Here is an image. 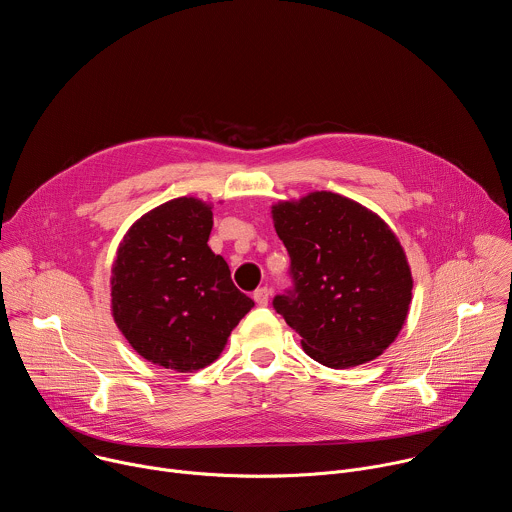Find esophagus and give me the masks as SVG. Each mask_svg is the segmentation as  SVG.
I'll use <instances>...</instances> for the list:
<instances>
[{"instance_id":"1","label":"esophagus","mask_w":512,"mask_h":512,"mask_svg":"<svg viewBox=\"0 0 512 512\" xmlns=\"http://www.w3.org/2000/svg\"><path fill=\"white\" fill-rule=\"evenodd\" d=\"M269 296H271V289L269 287H259V289H255L253 300H255L257 306H267L269 304Z\"/></svg>"}]
</instances>
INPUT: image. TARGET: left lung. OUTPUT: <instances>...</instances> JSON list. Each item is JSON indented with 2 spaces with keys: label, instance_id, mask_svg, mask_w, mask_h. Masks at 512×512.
Instances as JSON below:
<instances>
[{
  "label": "left lung",
  "instance_id": "obj_1",
  "mask_svg": "<svg viewBox=\"0 0 512 512\" xmlns=\"http://www.w3.org/2000/svg\"><path fill=\"white\" fill-rule=\"evenodd\" d=\"M294 287L273 308L330 369L369 362L401 332L413 277L405 251L379 214L334 194L312 192L271 206Z\"/></svg>",
  "mask_w": 512,
  "mask_h": 512
}]
</instances>
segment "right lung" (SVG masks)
<instances>
[{
    "mask_svg": "<svg viewBox=\"0 0 512 512\" xmlns=\"http://www.w3.org/2000/svg\"><path fill=\"white\" fill-rule=\"evenodd\" d=\"M210 204L174 198L145 212L119 243L111 312L133 350L158 367L192 373L221 356L255 306L208 247Z\"/></svg>",
    "mask_w": 512,
    "mask_h": 512,
    "instance_id": "obj_1",
    "label": "right lung"
}]
</instances>
